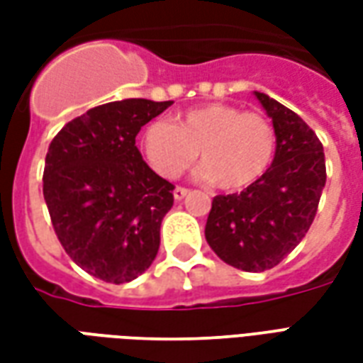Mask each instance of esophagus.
I'll list each match as a JSON object with an SVG mask.
<instances>
[{
	"label": "esophagus",
	"mask_w": 363,
	"mask_h": 363,
	"mask_svg": "<svg viewBox=\"0 0 363 363\" xmlns=\"http://www.w3.org/2000/svg\"><path fill=\"white\" fill-rule=\"evenodd\" d=\"M189 192H190V190L184 189V186H177V189H174V192H173L174 200H182L184 196H189Z\"/></svg>",
	"instance_id": "obj_1"
}]
</instances>
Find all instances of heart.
<instances>
[{"instance_id":"1","label":"heart","mask_w":363,"mask_h":363,"mask_svg":"<svg viewBox=\"0 0 363 363\" xmlns=\"http://www.w3.org/2000/svg\"><path fill=\"white\" fill-rule=\"evenodd\" d=\"M276 130L260 112L233 104H202L173 122L155 120L143 128L142 150L165 179H177L200 151V177L223 190H243L260 181L276 155Z\"/></svg>"}]
</instances>
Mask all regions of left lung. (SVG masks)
I'll list each match as a JSON object with an SVG mask.
<instances>
[{
    "mask_svg": "<svg viewBox=\"0 0 363 363\" xmlns=\"http://www.w3.org/2000/svg\"><path fill=\"white\" fill-rule=\"evenodd\" d=\"M272 118L276 155L267 174L239 194L212 200L206 241L223 262L264 272L288 257L311 228L327 182L323 143L278 101L255 91Z\"/></svg>",
    "mask_w": 363,
    "mask_h": 363,
    "instance_id": "8db88e82",
    "label": "left lung"
}]
</instances>
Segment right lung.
Segmentation results:
<instances>
[{"label": "right lung", "instance_id": "obj_1", "mask_svg": "<svg viewBox=\"0 0 363 363\" xmlns=\"http://www.w3.org/2000/svg\"><path fill=\"white\" fill-rule=\"evenodd\" d=\"M173 101L101 104L60 130L44 165L43 192L69 259L108 284L135 280L159 251L174 186L142 159L135 135Z\"/></svg>", "mask_w": 363, "mask_h": 363}]
</instances>
